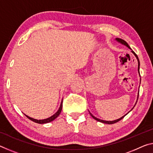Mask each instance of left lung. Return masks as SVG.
I'll use <instances>...</instances> for the list:
<instances>
[{"instance_id": "8db88e82", "label": "left lung", "mask_w": 153, "mask_h": 153, "mask_svg": "<svg viewBox=\"0 0 153 153\" xmlns=\"http://www.w3.org/2000/svg\"><path fill=\"white\" fill-rule=\"evenodd\" d=\"M116 40H117L118 42H120V43H121V44H123V45H126L127 47H128L129 48H130V47H129V46L128 45V44L127 43L125 40H123V39H121V38H116ZM132 52V53L134 54V55L136 56V57L137 58V59H138V71H139V67H140V61H139V59H138V56H137V55L136 54L134 53V52L132 51H131ZM139 73H140V71H139ZM138 95H139V92H138ZM90 115H91V116L95 120H97V121H100V122H102V123H107V124H113V123H117V122H118L119 121H120L121 120H122V119L125 117V115L124 116H123L122 117H121V118H120V119H118V120H115V121H104V120H99V119H98V118H97V117H95L94 116H93L91 113H90Z\"/></svg>"}]
</instances>
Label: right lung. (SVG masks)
<instances>
[{"instance_id": "add662e5", "label": "right lung", "mask_w": 153, "mask_h": 153, "mask_svg": "<svg viewBox=\"0 0 153 153\" xmlns=\"http://www.w3.org/2000/svg\"><path fill=\"white\" fill-rule=\"evenodd\" d=\"M62 107H63V101H62L61 104V106L60 107H59V110L57 112H56V113L54 114V115L53 116H51V117H50L49 118H47V119H45V120H35V119H33V118H31L30 117H28V116H27L26 115H25V116L29 119V120H32V121H33V122L35 123H40V124H43V123H49L51 122V121H53L55 119H56V117H58V116L59 115V114L61 113V111L62 110Z\"/></svg>"}]
</instances>
